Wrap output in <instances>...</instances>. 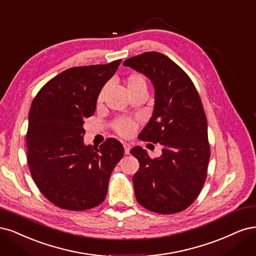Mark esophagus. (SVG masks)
<instances>
[{
	"instance_id": "obj_1",
	"label": "esophagus",
	"mask_w": 256,
	"mask_h": 256,
	"mask_svg": "<svg viewBox=\"0 0 256 256\" xmlns=\"http://www.w3.org/2000/svg\"><path fill=\"white\" fill-rule=\"evenodd\" d=\"M123 148H124V153L128 155V154H130V144H123Z\"/></svg>"
}]
</instances>
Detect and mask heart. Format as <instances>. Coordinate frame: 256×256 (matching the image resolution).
<instances>
[{
  "mask_svg": "<svg viewBox=\"0 0 256 256\" xmlns=\"http://www.w3.org/2000/svg\"><path fill=\"white\" fill-rule=\"evenodd\" d=\"M126 86L130 94H133L136 92H146V80L142 74H138V73L130 74V76L126 78ZM107 88H108V86L105 85L101 89V92H98V103H102L104 101ZM114 130H116L119 135L123 137H128L134 133V130L136 128V123L132 119L122 118V119L116 120V122H114Z\"/></svg>",
  "mask_w": 256,
  "mask_h": 256,
  "instance_id": "obj_1",
  "label": "heart"
}]
</instances>
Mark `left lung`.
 <instances>
[{
  "mask_svg": "<svg viewBox=\"0 0 256 256\" xmlns=\"http://www.w3.org/2000/svg\"><path fill=\"white\" fill-rule=\"evenodd\" d=\"M123 64L152 82L154 110L138 138L162 146L158 158L139 146L130 150L139 162L133 176L137 202L154 212H180L196 199L208 176L210 149L200 96L187 73L162 53L146 52Z\"/></svg>",
  "mask_w": 256,
  "mask_h": 256,
  "instance_id": "8db88e82",
  "label": "left lung"
}]
</instances>
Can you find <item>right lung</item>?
Wrapping results in <instances>:
<instances>
[{"instance_id": "obj_1", "label": "right lung", "mask_w": 256, "mask_h": 256, "mask_svg": "<svg viewBox=\"0 0 256 256\" xmlns=\"http://www.w3.org/2000/svg\"><path fill=\"white\" fill-rule=\"evenodd\" d=\"M121 62L64 70L32 100L26 133L30 171L41 194L60 208L85 210L101 204L124 154L114 138L98 148L83 142L84 121L94 114L98 92Z\"/></svg>"}]
</instances>
